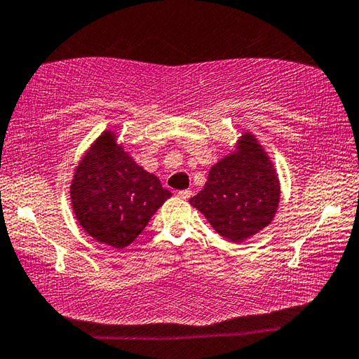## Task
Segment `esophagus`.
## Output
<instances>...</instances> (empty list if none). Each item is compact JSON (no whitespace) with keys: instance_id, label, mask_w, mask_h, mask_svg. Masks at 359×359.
<instances>
[{"instance_id":"1","label":"esophagus","mask_w":359,"mask_h":359,"mask_svg":"<svg viewBox=\"0 0 359 359\" xmlns=\"http://www.w3.org/2000/svg\"><path fill=\"white\" fill-rule=\"evenodd\" d=\"M177 196L180 198V199H188L191 196V191L190 190H180L179 193H177Z\"/></svg>"}]
</instances>
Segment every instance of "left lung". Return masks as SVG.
Segmentation results:
<instances>
[{"instance_id": "obj_1", "label": "left lung", "mask_w": 359, "mask_h": 359, "mask_svg": "<svg viewBox=\"0 0 359 359\" xmlns=\"http://www.w3.org/2000/svg\"><path fill=\"white\" fill-rule=\"evenodd\" d=\"M280 188L269 158L252 135H244L238 151L210 169L208 182L190 204L203 212L224 239L242 242L271 223Z\"/></svg>"}]
</instances>
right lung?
<instances>
[{"mask_svg": "<svg viewBox=\"0 0 359 359\" xmlns=\"http://www.w3.org/2000/svg\"><path fill=\"white\" fill-rule=\"evenodd\" d=\"M168 198L171 191L137 166L115 144L111 131L87 151L71 185L72 209L81 226L114 248L128 247Z\"/></svg>", "mask_w": 359, "mask_h": 359, "instance_id": "1", "label": "right lung"}]
</instances>
